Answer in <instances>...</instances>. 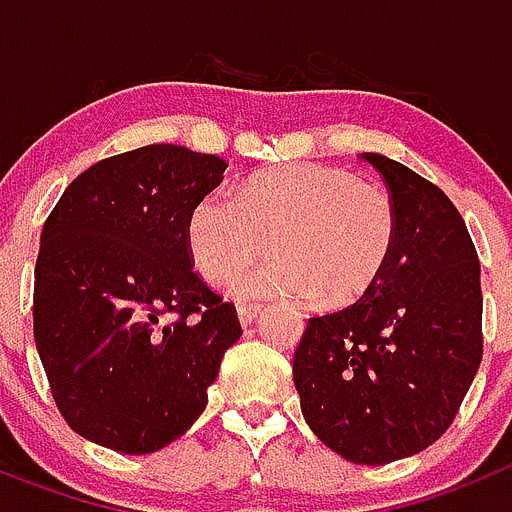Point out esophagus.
Wrapping results in <instances>:
<instances>
[{"label": "esophagus", "instance_id": "obj_1", "mask_svg": "<svg viewBox=\"0 0 512 512\" xmlns=\"http://www.w3.org/2000/svg\"><path fill=\"white\" fill-rule=\"evenodd\" d=\"M237 314H239V322L247 327V324H252L257 319V314H260V306H257V304H239Z\"/></svg>", "mask_w": 512, "mask_h": 512}]
</instances>
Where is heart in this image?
<instances>
[{
    "label": "heart",
    "mask_w": 512,
    "mask_h": 512,
    "mask_svg": "<svg viewBox=\"0 0 512 512\" xmlns=\"http://www.w3.org/2000/svg\"><path fill=\"white\" fill-rule=\"evenodd\" d=\"M273 247L278 255L237 278L242 299L293 296L340 306L379 281L397 242L389 193L332 164L293 162L250 175L234 198L206 193L185 221L203 281L224 283Z\"/></svg>",
    "instance_id": "obj_1"
}]
</instances>
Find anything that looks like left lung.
Here are the masks:
<instances>
[{
	"label": "left lung",
	"instance_id": "obj_1",
	"mask_svg": "<svg viewBox=\"0 0 512 512\" xmlns=\"http://www.w3.org/2000/svg\"><path fill=\"white\" fill-rule=\"evenodd\" d=\"M397 242L355 304L311 317L293 353L301 412L353 464L420 453L451 428L482 363L479 257L438 185L381 154Z\"/></svg>",
	"mask_w": 512,
	"mask_h": 512
}]
</instances>
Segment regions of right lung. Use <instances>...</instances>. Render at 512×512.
<instances>
[{
    "instance_id": "add662e5",
    "label": "right lung",
    "mask_w": 512,
    "mask_h": 512,
    "mask_svg": "<svg viewBox=\"0 0 512 512\" xmlns=\"http://www.w3.org/2000/svg\"><path fill=\"white\" fill-rule=\"evenodd\" d=\"M226 162L149 144L100 159L48 213L33 332L69 428L121 453L180 438L242 324L193 270L185 221Z\"/></svg>"
}]
</instances>
